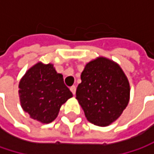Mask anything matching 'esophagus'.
Returning a JSON list of instances; mask_svg holds the SVG:
<instances>
[{
    "instance_id": "esophagus-1",
    "label": "esophagus",
    "mask_w": 154,
    "mask_h": 154,
    "mask_svg": "<svg viewBox=\"0 0 154 154\" xmlns=\"http://www.w3.org/2000/svg\"><path fill=\"white\" fill-rule=\"evenodd\" d=\"M69 89H70V91L72 92V94H76L77 87H76L75 85H72V86H70V88H69Z\"/></svg>"
}]
</instances>
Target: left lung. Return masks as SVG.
Masks as SVG:
<instances>
[{
    "instance_id": "1",
    "label": "left lung",
    "mask_w": 154,
    "mask_h": 154,
    "mask_svg": "<svg viewBox=\"0 0 154 154\" xmlns=\"http://www.w3.org/2000/svg\"><path fill=\"white\" fill-rule=\"evenodd\" d=\"M81 80L76 98L89 122L108 126L128 106L129 84L115 62L103 57L90 61L81 74Z\"/></svg>"
}]
</instances>
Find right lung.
Listing matches in <instances>:
<instances>
[{
  "mask_svg": "<svg viewBox=\"0 0 154 154\" xmlns=\"http://www.w3.org/2000/svg\"><path fill=\"white\" fill-rule=\"evenodd\" d=\"M19 97L23 109L34 119L50 123L58 116L60 106L73 96L61 74L53 65L37 63L19 83Z\"/></svg>",
  "mask_w": 154,
  "mask_h": 154,
  "instance_id": "add662e5",
  "label": "right lung"
}]
</instances>
